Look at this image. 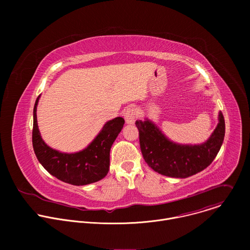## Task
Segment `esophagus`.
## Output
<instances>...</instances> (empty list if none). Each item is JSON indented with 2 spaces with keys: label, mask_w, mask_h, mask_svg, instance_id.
Returning a JSON list of instances; mask_svg holds the SVG:
<instances>
[{
  "label": "esophagus",
  "mask_w": 250,
  "mask_h": 250,
  "mask_svg": "<svg viewBox=\"0 0 250 250\" xmlns=\"http://www.w3.org/2000/svg\"><path fill=\"white\" fill-rule=\"evenodd\" d=\"M125 120L127 125H131L135 122V119L137 117V110L133 106H129L125 111Z\"/></svg>",
  "instance_id": "34e87169"
}]
</instances>
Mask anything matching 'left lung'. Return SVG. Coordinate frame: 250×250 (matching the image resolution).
Segmentation results:
<instances>
[{"mask_svg": "<svg viewBox=\"0 0 250 250\" xmlns=\"http://www.w3.org/2000/svg\"><path fill=\"white\" fill-rule=\"evenodd\" d=\"M135 125L146 162L155 172L173 178H187L207 168L219 153L226 131L222 112L216 129L206 142L198 146H183L170 141L147 119L145 122L136 121Z\"/></svg>", "mask_w": 250, "mask_h": 250, "instance_id": "left-lung-1", "label": "left lung"}]
</instances>
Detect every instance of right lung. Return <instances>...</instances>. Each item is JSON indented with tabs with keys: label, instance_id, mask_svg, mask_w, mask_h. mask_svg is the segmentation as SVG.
Wrapping results in <instances>:
<instances>
[{
	"label": "right lung",
	"instance_id": "obj_1",
	"mask_svg": "<svg viewBox=\"0 0 250 250\" xmlns=\"http://www.w3.org/2000/svg\"><path fill=\"white\" fill-rule=\"evenodd\" d=\"M33 108L32 146L41 164L57 179L75 186L100 181L110 168V150L121 132L125 120L118 117L105 123L100 133L82 151L76 153L59 152L49 147L41 136L37 119V105Z\"/></svg>",
	"mask_w": 250,
	"mask_h": 250
}]
</instances>
